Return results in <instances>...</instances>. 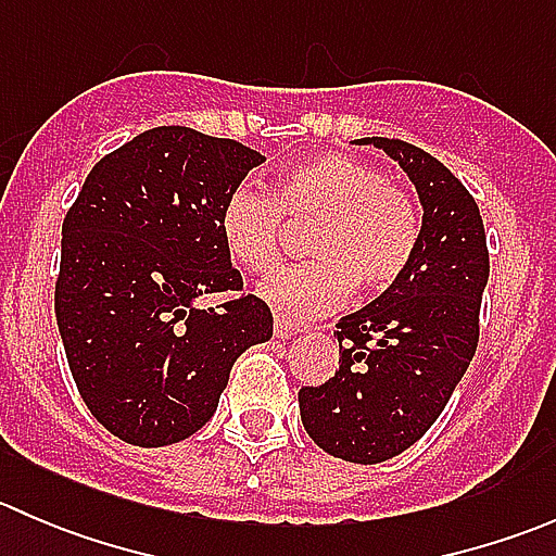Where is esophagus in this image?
I'll use <instances>...</instances> for the list:
<instances>
[{"instance_id":"esophagus-1","label":"esophagus","mask_w":556,"mask_h":556,"mask_svg":"<svg viewBox=\"0 0 556 556\" xmlns=\"http://www.w3.org/2000/svg\"><path fill=\"white\" fill-rule=\"evenodd\" d=\"M295 333H301V325H295V323H290V319H285V317H277L274 319V336H277V339H290V336H295Z\"/></svg>"}]
</instances>
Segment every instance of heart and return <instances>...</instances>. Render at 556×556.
<instances>
[{
    "instance_id": "1",
    "label": "heart",
    "mask_w": 556,
    "mask_h": 556,
    "mask_svg": "<svg viewBox=\"0 0 556 556\" xmlns=\"http://www.w3.org/2000/svg\"><path fill=\"white\" fill-rule=\"evenodd\" d=\"M282 212L319 220L304 266L277 268L257 295L285 319L319 317L357 295H382L406 277L419 244V215L377 166L341 153L314 155L285 172L277 199L237 185L217 215V231L233 263L266 271L277 261Z\"/></svg>"
}]
</instances>
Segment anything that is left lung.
<instances>
[{
    "instance_id": "8db88e82",
    "label": "left lung",
    "mask_w": 556,
    "mask_h": 556,
    "mask_svg": "<svg viewBox=\"0 0 556 556\" xmlns=\"http://www.w3.org/2000/svg\"><path fill=\"white\" fill-rule=\"evenodd\" d=\"M355 144H374L412 179L422 206L419 244L395 288L339 319V371L301 387L299 408L319 450L377 465L428 433L468 371L490 252L473 195L441 161L401 139Z\"/></svg>"
}]
</instances>
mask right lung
Listing matches in <instances>:
<instances>
[{
	"label": "right lung",
	"mask_w": 556,
	"mask_h": 556,
	"mask_svg": "<svg viewBox=\"0 0 556 556\" xmlns=\"http://www.w3.org/2000/svg\"><path fill=\"white\" fill-rule=\"evenodd\" d=\"M266 161L185 126L139 134L99 161L61 226L55 323L93 417L134 446H169L217 412L237 357L274 333L242 290L217 215Z\"/></svg>",
	"instance_id": "1"
}]
</instances>
